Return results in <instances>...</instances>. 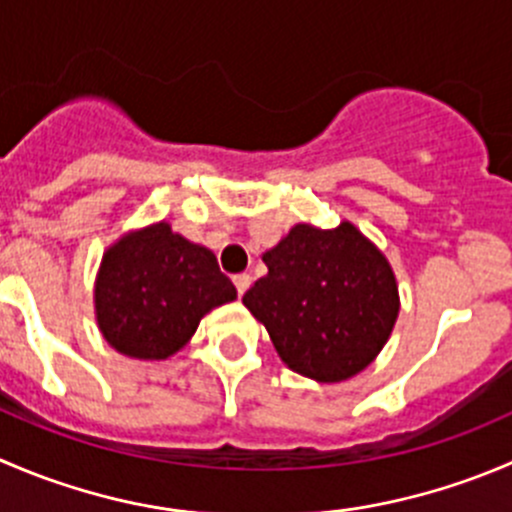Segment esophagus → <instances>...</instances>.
<instances>
[{
  "label": "esophagus",
  "instance_id": "obj_1",
  "mask_svg": "<svg viewBox=\"0 0 512 512\" xmlns=\"http://www.w3.org/2000/svg\"><path fill=\"white\" fill-rule=\"evenodd\" d=\"M252 285V277L247 275V272H240V275H235V287H237V295H245L247 290H250Z\"/></svg>",
  "mask_w": 512,
  "mask_h": 512
}]
</instances>
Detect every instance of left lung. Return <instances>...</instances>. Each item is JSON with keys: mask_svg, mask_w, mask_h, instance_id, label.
I'll return each mask as SVG.
<instances>
[{"mask_svg": "<svg viewBox=\"0 0 512 512\" xmlns=\"http://www.w3.org/2000/svg\"><path fill=\"white\" fill-rule=\"evenodd\" d=\"M262 260L267 275L242 302L290 370L342 382L380 355L400 312L398 280L352 222L332 230L300 222Z\"/></svg>", "mask_w": 512, "mask_h": 512, "instance_id": "left-lung-1", "label": "left lung"}]
</instances>
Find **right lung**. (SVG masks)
I'll return each instance as SVG.
<instances>
[{
  "label": "right lung",
  "instance_id": "1",
  "mask_svg": "<svg viewBox=\"0 0 512 512\" xmlns=\"http://www.w3.org/2000/svg\"><path fill=\"white\" fill-rule=\"evenodd\" d=\"M237 297L215 252L170 222L124 232L104 250L94 280V317L109 347L132 360H167L202 317Z\"/></svg>",
  "mask_w": 512,
  "mask_h": 512
}]
</instances>
